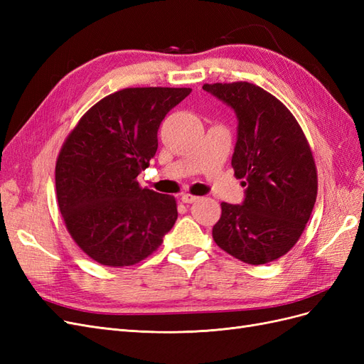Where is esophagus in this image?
<instances>
[{"instance_id": "1", "label": "esophagus", "mask_w": 364, "mask_h": 364, "mask_svg": "<svg viewBox=\"0 0 364 364\" xmlns=\"http://www.w3.org/2000/svg\"><path fill=\"white\" fill-rule=\"evenodd\" d=\"M197 200H199V197H196V196H193V194L186 193V194L182 196V202H183V203H194V202H197Z\"/></svg>"}]
</instances>
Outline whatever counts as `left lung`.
Instances as JSON below:
<instances>
[{
    "label": "left lung",
    "instance_id": "8db88e82",
    "mask_svg": "<svg viewBox=\"0 0 364 364\" xmlns=\"http://www.w3.org/2000/svg\"><path fill=\"white\" fill-rule=\"evenodd\" d=\"M203 90L235 112L232 167L246 186L243 203H222L213 238L229 255L253 266L278 259L299 240L314 208L311 149L289 109L262 87L234 82L203 85Z\"/></svg>",
    "mask_w": 364,
    "mask_h": 364
}]
</instances>
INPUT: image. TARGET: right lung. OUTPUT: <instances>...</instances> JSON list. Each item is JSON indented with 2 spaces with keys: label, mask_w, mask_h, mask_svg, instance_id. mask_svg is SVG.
Returning <instances> with one entry per match:
<instances>
[{
  "label": "right lung",
  "mask_w": 364,
  "mask_h": 364,
  "mask_svg": "<svg viewBox=\"0 0 364 364\" xmlns=\"http://www.w3.org/2000/svg\"><path fill=\"white\" fill-rule=\"evenodd\" d=\"M190 87H126L94 105L63 142L56 193L68 232L87 257L111 267L136 264L174 226L173 196L136 178L158 150V130Z\"/></svg>",
  "instance_id": "1"
}]
</instances>
